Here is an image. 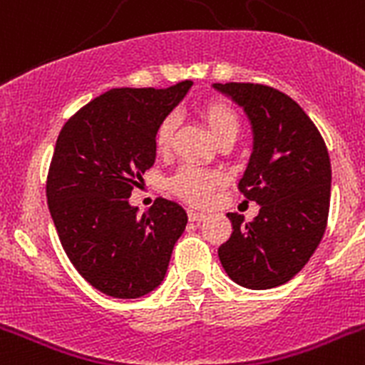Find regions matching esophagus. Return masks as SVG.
<instances>
[{
  "label": "esophagus",
  "mask_w": 365,
  "mask_h": 365,
  "mask_svg": "<svg viewBox=\"0 0 365 365\" xmlns=\"http://www.w3.org/2000/svg\"><path fill=\"white\" fill-rule=\"evenodd\" d=\"M188 217H190V221L199 222V221H202V219L206 217V214H205V212H199V210H193V208H190Z\"/></svg>",
  "instance_id": "obj_1"
}]
</instances>
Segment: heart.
Masks as SVG:
<instances>
[{
  "label": "heart",
  "mask_w": 365,
  "mask_h": 365,
  "mask_svg": "<svg viewBox=\"0 0 365 365\" xmlns=\"http://www.w3.org/2000/svg\"><path fill=\"white\" fill-rule=\"evenodd\" d=\"M201 117L215 140H222L228 137H237L240 133V118L234 109L225 102L210 100L201 106ZM173 130H175V118L166 117L157 128L155 133V146L159 151H166L172 144ZM222 180L221 173L210 172L199 166H182L175 175L170 179V190L175 195L182 197L192 205H206L212 199L214 188Z\"/></svg>",
  "instance_id": "obj_1"
}]
</instances>
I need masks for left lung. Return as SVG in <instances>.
<instances>
[{"label": "left lung", "mask_w": 365, "mask_h": 365, "mask_svg": "<svg viewBox=\"0 0 365 365\" xmlns=\"http://www.w3.org/2000/svg\"><path fill=\"white\" fill-rule=\"evenodd\" d=\"M243 108L252 128V153L240 180L259 214L245 222L228 212L232 235L217 254L228 278L263 291L305 267L327 227L331 160L320 131L291 96L261 83H212Z\"/></svg>", "instance_id": "1"}]
</instances>
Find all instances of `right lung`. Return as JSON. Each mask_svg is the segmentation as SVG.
Instances as JSON below:
<instances>
[{
  "instance_id": "1",
  "label": "right lung",
  "mask_w": 365,
  "mask_h": 365,
  "mask_svg": "<svg viewBox=\"0 0 365 365\" xmlns=\"http://www.w3.org/2000/svg\"><path fill=\"white\" fill-rule=\"evenodd\" d=\"M192 86L109 89L58 135L47 175L51 217L74 269L113 298L155 291L188 222L175 201L159 197L138 215L130 197L155 163L157 128Z\"/></svg>"
}]
</instances>
